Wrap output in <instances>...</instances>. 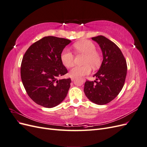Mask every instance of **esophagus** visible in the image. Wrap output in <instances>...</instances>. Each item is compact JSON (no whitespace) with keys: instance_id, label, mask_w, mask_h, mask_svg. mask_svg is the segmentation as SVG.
I'll return each mask as SVG.
<instances>
[{"instance_id":"1","label":"esophagus","mask_w":147,"mask_h":147,"mask_svg":"<svg viewBox=\"0 0 147 147\" xmlns=\"http://www.w3.org/2000/svg\"><path fill=\"white\" fill-rule=\"evenodd\" d=\"M75 77H71V80H72V81H74V80H75Z\"/></svg>"}]
</instances>
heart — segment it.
Returning <instances> with one entry per match:
<instances>
[{"label":"heart","mask_w":147,"mask_h":147,"mask_svg":"<svg viewBox=\"0 0 147 147\" xmlns=\"http://www.w3.org/2000/svg\"><path fill=\"white\" fill-rule=\"evenodd\" d=\"M75 50L78 53H82L85 54L86 57L84 63L87 64L82 66L76 65L70 71L71 77H78L84 76L90 74L91 71V64L93 67H97L100 64V57L96 51V47L91 41L82 40L75 43L74 45ZM61 60L62 63L66 67H71L74 64V55L69 49L65 48L61 54Z\"/></svg>","instance_id":"1"}]
</instances>
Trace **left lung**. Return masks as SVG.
<instances>
[{
  "label": "left lung",
  "instance_id": "left-lung-1",
  "mask_svg": "<svg viewBox=\"0 0 147 147\" xmlns=\"http://www.w3.org/2000/svg\"><path fill=\"white\" fill-rule=\"evenodd\" d=\"M91 38L99 45L103 61L93 75L97 78L96 80L84 83V92L93 103L104 105L113 100L121 91L127 74V64L121 51L113 42L102 35Z\"/></svg>",
  "mask_w": 147,
  "mask_h": 147
}]
</instances>
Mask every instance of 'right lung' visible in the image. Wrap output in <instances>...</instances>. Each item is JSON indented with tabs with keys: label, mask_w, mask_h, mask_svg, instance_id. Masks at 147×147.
I'll use <instances>...</instances> for the list:
<instances>
[{
	"label": "right lung",
	"mask_w": 147,
	"mask_h": 147,
	"mask_svg": "<svg viewBox=\"0 0 147 147\" xmlns=\"http://www.w3.org/2000/svg\"><path fill=\"white\" fill-rule=\"evenodd\" d=\"M71 40L48 36L35 42L22 60L21 77L28 96L46 108L61 104L67 94L71 80L57 79L67 73L61 54Z\"/></svg>",
	"instance_id": "right-lung-1"
}]
</instances>
